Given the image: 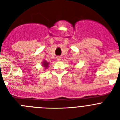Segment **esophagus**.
<instances>
[{
	"label": "esophagus",
	"mask_w": 120,
	"mask_h": 120,
	"mask_svg": "<svg viewBox=\"0 0 120 120\" xmlns=\"http://www.w3.org/2000/svg\"><path fill=\"white\" fill-rule=\"evenodd\" d=\"M56 59L58 61H61V56H57L56 57Z\"/></svg>",
	"instance_id": "1"
}]
</instances>
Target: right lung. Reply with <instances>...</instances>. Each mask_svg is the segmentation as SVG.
<instances>
[{"instance_id":"1","label":"right lung","mask_w":120,"mask_h":120,"mask_svg":"<svg viewBox=\"0 0 120 120\" xmlns=\"http://www.w3.org/2000/svg\"><path fill=\"white\" fill-rule=\"evenodd\" d=\"M49 64V63H48V62H46V61H44V62H43V66L44 67L47 68V67H48Z\"/></svg>"}]
</instances>
